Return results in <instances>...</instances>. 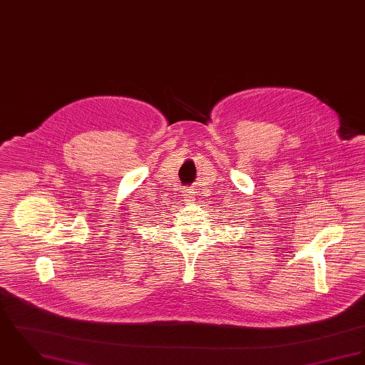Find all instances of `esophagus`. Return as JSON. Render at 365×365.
<instances>
[{
  "label": "esophagus",
  "mask_w": 365,
  "mask_h": 365,
  "mask_svg": "<svg viewBox=\"0 0 365 365\" xmlns=\"http://www.w3.org/2000/svg\"><path fill=\"white\" fill-rule=\"evenodd\" d=\"M183 199L186 200V202H193V199H195V196H196V192H195V189L193 187H186L185 190H183Z\"/></svg>",
  "instance_id": "obj_1"
}]
</instances>
